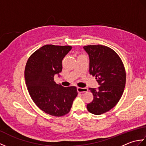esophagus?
I'll list each match as a JSON object with an SVG mask.
<instances>
[{
    "instance_id": "esophagus-1",
    "label": "esophagus",
    "mask_w": 146,
    "mask_h": 146,
    "mask_svg": "<svg viewBox=\"0 0 146 146\" xmlns=\"http://www.w3.org/2000/svg\"><path fill=\"white\" fill-rule=\"evenodd\" d=\"M77 90H78V92H79V93H84V92H88V88L78 87V88H77Z\"/></svg>"
}]
</instances>
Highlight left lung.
<instances>
[{
	"label": "left lung",
	"mask_w": 146,
	"mask_h": 146,
	"mask_svg": "<svg viewBox=\"0 0 146 146\" xmlns=\"http://www.w3.org/2000/svg\"><path fill=\"white\" fill-rule=\"evenodd\" d=\"M90 58V74L95 76L100 86L98 90L90 88L94 100L87 104V110L100 115L117 104L124 90L126 73L122 61L117 52L106 46H85Z\"/></svg>",
	"instance_id": "8db88e82"
}]
</instances>
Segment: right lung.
Wrapping results in <instances>:
<instances>
[{"label": "right lung", "instance_id": "right-lung-1", "mask_svg": "<svg viewBox=\"0 0 146 146\" xmlns=\"http://www.w3.org/2000/svg\"><path fill=\"white\" fill-rule=\"evenodd\" d=\"M71 46L46 44L30 56L24 76L27 90L35 104L45 113L61 117L70 111L78 92L76 86L63 87L54 80L62 71V60Z\"/></svg>", "mask_w": 146, "mask_h": 146}]
</instances>
